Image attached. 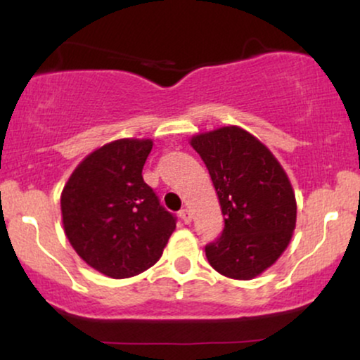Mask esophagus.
Segmentation results:
<instances>
[{
    "label": "esophagus",
    "instance_id": "esophagus-1",
    "mask_svg": "<svg viewBox=\"0 0 360 360\" xmlns=\"http://www.w3.org/2000/svg\"><path fill=\"white\" fill-rule=\"evenodd\" d=\"M179 216H180V219L184 221L185 224H190L191 223V213L188 210H181L180 213H179Z\"/></svg>",
    "mask_w": 360,
    "mask_h": 360
}]
</instances>
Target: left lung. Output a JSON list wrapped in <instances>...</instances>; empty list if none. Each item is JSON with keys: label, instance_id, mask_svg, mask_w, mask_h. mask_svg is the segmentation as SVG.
I'll use <instances>...</instances> for the list:
<instances>
[{"label": "left lung", "instance_id": "8db88e82", "mask_svg": "<svg viewBox=\"0 0 360 360\" xmlns=\"http://www.w3.org/2000/svg\"><path fill=\"white\" fill-rule=\"evenodd\" d=\"M218 195L224 229L205 248L216 272L252 280L277 262L297 226V200L287 172L267 146L239 126L190 137Z\"/></svg>", "mask_w": 360, "mask_h": 360}]
</instances>
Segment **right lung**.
<instances>
[{"mask_svg":"<svg viewBox=\"0 0 360 360\" xmlns=\"http://www.w3.org/2000/svg\"><path fill=\"white\" fill-rule=\"evenodd\" d=\"M152 139L111 141L88 154L60 195L68 243L91 269L129 278L162 257L175 218L142 179Z\"/></svg>","mask_w":360,"mask_h":360,"instance_id":"add662e5","label":"right lung"}]
</instances>
